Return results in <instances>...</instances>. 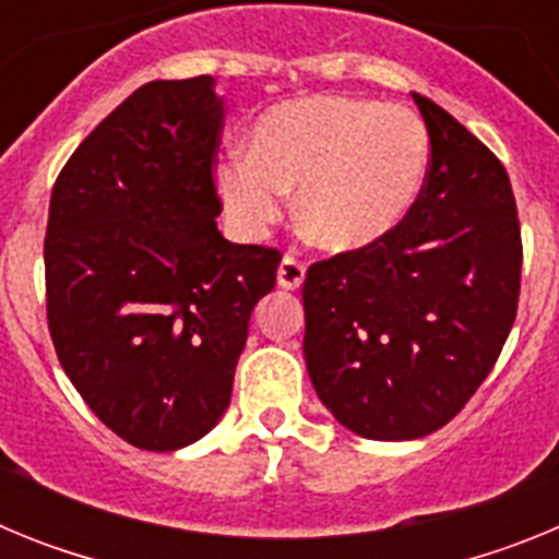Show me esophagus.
I'll return each mask as SVG.
<instances>
[{"label": "esophagus", "instance_id": "obj_1", "mask_svg": "<svg viewBox=\"0 0 559 559\" xmlns=\"http://www.w3.org/2000/svg\"><path fill=\"white\" fill-rule=\"evenodd\" d=\"M305 263L296 254H285L283 263H280V271H276V283L283 285V288L296 290L299 285L305 283Z\"/></svg>", "mask_w": 559, "mask_h": 559}]
</instances>
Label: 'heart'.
<instances>
[{
    "label": "heart",
    "mask_w": 559,
    "mask_h": 559,
    "mask_svg": "<svg viewBox=\"0 0 559 559\" xmlns=\"http://www.w3.org/2000/svg\"><path fill=\"white\" fill-rule=\"evenodd\" d=\"M426 165V131L412 111L322 95L263 114L251 156H229L218 187L246 235L276 224L285 192L296 190L305 235L328 251H355L406 218Z\"/></svg>",
    "instance_id": "obj_1"
}]
</instances>
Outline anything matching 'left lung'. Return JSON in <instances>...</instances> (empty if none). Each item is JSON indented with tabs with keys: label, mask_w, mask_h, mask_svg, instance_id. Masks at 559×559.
<instances>
[{
	"label": "left lung",
	"mask_w": 559,
	"mask_h": 559,
	"mask_svg": "<svg viewBox=\"0 0 559 559\" xmlns=\"http://www.w3.org/2000/svg\"><path fill=\"white\" fill-rule=\"evenodd\" d=\"M431 156L389 235L319 260L302 285L316 394L367 439L451 423L496 367L518 313L521 224L510 176L445 108L414 95Z\"/></svg>",
	"instance_id": "8db88e82"
}]
</instances>
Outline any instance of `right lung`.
I'll list each match as a JSON object with an SVG mask.
<instances>
[{
	"instance_id": "obj_1",
	"label": "right lung",
	"mask_w": 559,
	"mask_h": 559,
	"mask_svg": "<svg viewBox=\"0 0 559 559\" xmlns=\"http://www.w3.org/2000/svg\"><path fill=\"white\" fill-rule=\"evenodd\" d=\"M221 131L210 75L151 81L81 142L49 199L58 360L103 426L142 451H176L218 423L283 260L215 224Z\"/></svg>"
}]
</instances>
